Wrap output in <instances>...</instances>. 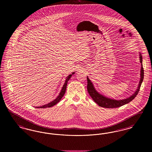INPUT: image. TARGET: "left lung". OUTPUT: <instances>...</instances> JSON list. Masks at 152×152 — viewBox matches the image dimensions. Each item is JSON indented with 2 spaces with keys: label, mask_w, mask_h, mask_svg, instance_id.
Listing matches in <instances>:
<instances>
[{
  "label": "left lung",
  "mask_w": 152,
  "mask_h": 152,
  "mask_svg": "<svg viewBox=\"0 0 152 152\" xmlns=\"http://www.w3.org/2000/svg\"><path fill=\"white\" fill-rule=\"evenodd\" d=\"M140 63H141V78H140V81L138 84L137 89L136 91L134 92V94L132 95L130 97L124 99V100H113L111 99L107 98L101 94H99L96 90L94 89V86L91 80L89 79V78L87 77V81H88V84H87V90L89 93L91 97L92 98V99L94 100L96 103H97L100 107H102L104 108H118L120 107H121L124 105L128 104L130 102V101H132L135 97L137 95L138 93L140 91V88L141 86V84L142 83V81L144 79V68L142 66V58L141 53L140 54Z\"/></svg>",
  "instance_id": "obj_1"
}]
</instances>
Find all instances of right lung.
Instances as JSON below:
<instances>
[{
  "mask_svg": "<svg viewBox=\"0 0 152 152\" xmlns=\"http://www.w3.org/2000/svg\"><path fill=\"white\" fill-rule=\"evenodd\" d=\"M74 73H72V74L69 75L66 77V79L65 80L64 84L63 87L61 90L60 93L59 94V95L58 96V97H57L56 99H55L53 101H51V102L48 103V104H46V105H42V106H40V107H36V108H50V107L54 106L55 105H56L58 102L59 101H60V100L61 99V98L63 97V96L65 94V91H66V86H67V83H68V81L70 79V78L71 77L72 75L73 74H74Z\"/></svg>",
  "mask_w": 152,
  "mask_h": 152,
  "instance_id": "obj_1",
  "label": "right lung"
}]
</instances>
